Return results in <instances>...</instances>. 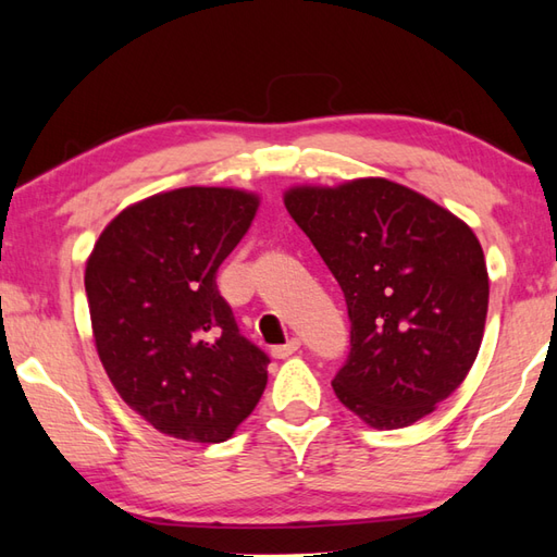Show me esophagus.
<instances>
[{
	"label": "esophagus",
	"mask_w": 557,
	"mask_h": 557,
	"mask_svg": "<svg viewBox=\"0 0 557 557\" xmlns=\"http://www.w3.org/2000/svg\"><path fill=\"white\" fill-rule=\"evenodd\" d=\"M299 347H301V342L297 337H289L285 345L272 347V357H275V359H287V357H292L294 351H299Z\"/></svg>",
	"instance_id": "1"
}]
</instances>
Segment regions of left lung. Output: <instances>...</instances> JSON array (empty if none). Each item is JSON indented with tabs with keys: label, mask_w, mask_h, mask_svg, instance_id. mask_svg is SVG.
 <instances>
[{
	"label": "left lung",
	"mask_w": 557,
	"mask_h": 557,
	"mask_svg": "<svg viewBox=\"0 0 557 557\" xmlns=\"http://www.w3.org/2000/svg\"><path fill=\"white\" fill-rule=\"evenodd\" d=\"M345 292L349 357L333 389L371 429H405L465 381L483 339L488 270L467 222L369 176L285 194Z\"/></svg>",
	"instance_id": "left-lung-1"
}]
</instances>
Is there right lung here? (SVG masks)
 Returning <instances> with one entry per match:
<instances>
[{
  "label": "right lung",
  "mask_w": 557,
  "mask_h": 557,
  "mask_svg": "<svg viewBox=\"0 0 557 557\" xmlns=\"http://www.w3.org/2000/svg\"><path fill=\"white\" fill-rule=\"evenodd\" d=\"M258 203L242 188H174L122 210L92 246L98 357L126 405L170 437L227 441L265 389L268 354L239 333L215 285Z\"/></svg>",
  "instance_id": "add662e5"
}]
</instances>
